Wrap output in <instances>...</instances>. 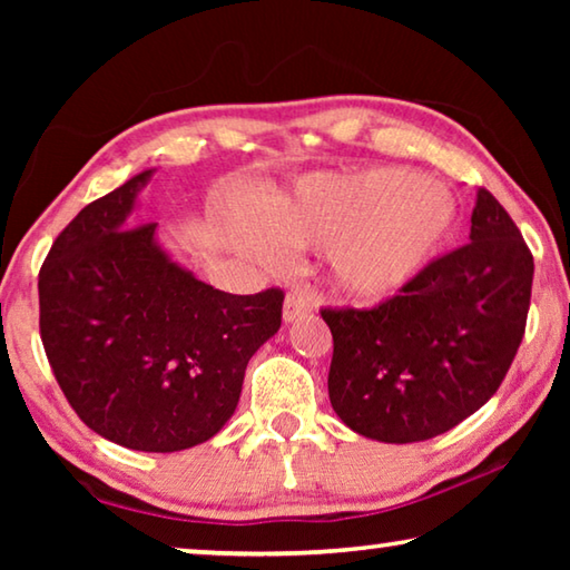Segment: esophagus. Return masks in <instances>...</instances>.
<instances>
[{
  "label": "esophagus",
  "mask_w": 570,
  "mask_h": 570,
  "mask_svg": "<svg viewBox=\"0 0 570 570\" xmlns=\"http://www.w3.org/2000/svg\"><path fill=\"white\" fill-rule=\"evenodd\" d=\"M314 312V296L306 288H292L284 298V322H296L298 316Z\"/></svg>",
  "instance_id": "esophagus-1"
}]
</instances>
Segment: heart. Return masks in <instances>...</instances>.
Here are the masks:
<instances>
[{
	"label": "heart",
	"instance_id": "obj_1",
	"mask_svg": "<svg viewBox=\"0 0 570 570\" xmlns=\"http://www.w3.org/2000/svg\"><path fill=\"white\" fill-rule=\"evenodd\" d=\"M268 226L294 246L332 248L336 284L380 298L428 266L455 226V206L420 173L366 168L304 178Z\"/></svg>",
	"mask_w": 570,
	"mask_h": 570
}]
</instances>
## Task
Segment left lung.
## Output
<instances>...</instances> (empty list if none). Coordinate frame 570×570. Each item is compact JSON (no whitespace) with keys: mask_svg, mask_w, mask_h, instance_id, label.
Returning <instances> with one entry per match:
<instances>
[{"mask_svg":"<svg viewBox=\"0 0 570 570\" xmlns=\"http://www.w3.org/2000/svg\"><path fill=\"white\" fill-rule=\"evenodd\" d=\"M470 240L372 308H322L334 354L330 400L346 428L380 442L438 438L503 384L523 342L533 254L485 188Z\"/></svg>","mask_w":570,"mask_h":570,"instance_id":"left-lung-1","label":"left lung"}]
</instances>
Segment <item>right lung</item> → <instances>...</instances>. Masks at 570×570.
Instances as JSON below:
<instances>
[{
    "label": "right lung",
    "mask_w": 570,
    "mask_h": 570,
    "mask_svg": "<svg viewBox=\"0 0 570 570\" xmlns=\"http://www.w3.org/2000/svg\"><path fill=\"white\" fill-rule=\"evenodd\" d=\"M153 170L85 206L40 268V336L55 380L90 430L140 452L200 445L234 414L246 364L282 326V288L238 296L129 226Z\"/></svg>",
    "instance_id": "add662e5"
}]
</instances>
